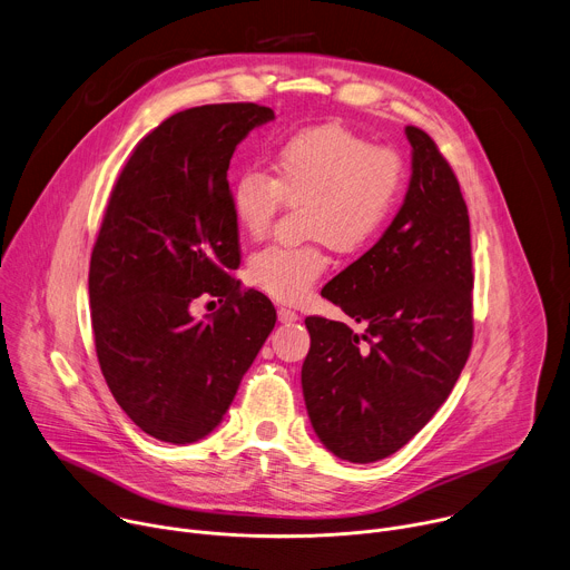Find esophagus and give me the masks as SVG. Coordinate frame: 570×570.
Segmentation results:
<instances>
[{"label": "esophagus", "mask_w": 570, "mask_h": 570, "mask_svg": "<svg viewBox=\"0 0 570 570\" xmlns=\"http://www.w3.org/2000/svg\"><path fill=\"white\" fill-rule=\"evenodd\" d=\"M277 317H279V322H284V324H291V322H297V320H299V315H297L293 308H286V306H279V308H277Z\"/></svg>", "instance_id": "obj_1"}]
</instances>
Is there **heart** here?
<instances>
[{
  "label": "heart",
  "instance_id": "1",
  "mask_svg": "<svg viewBox=\"0 0 570 570\" xmlns=\"http://www.w3.org/2000/svg\"><path fill=\"white\" fill-rule=\"evenodd\" d=\"M405 183L401 155L363 135L327 124L286 137L273 159V176L246 169L229 191L232 214L248 236H264L282 203H304L306 246H268L248 264L250 282L282 302H302L330 257L322 243L358 253L392 218Z\"/></svg>",
  "mask_w": 570,
  "mask_h": 570
}]
</instances>
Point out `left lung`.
Returning <instances> with one entry per match:
<instances>
[{"instance_id": "left-lung-1", "label": "left lung", "mask_w": 570, "mask_h": 570, "mask_svg": "<svg viewBox=\"0 0 570 570\" xmlns=\"http://www.w3.org/2000/svg\"><path fill=\"white\" fill-rule=\"evenodd\" d=\"M413 176L374 246L322 288L345 322L308 315L302 365L320 442L347 462H376L409 444L451 394L473 343L469 212L438 144L405 126Z\"/></svg>"}]
</instances>
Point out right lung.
I'll list each match as a JSON object with an SVG mask.
<instances>
[{"label":"right lung","mask_w":570,"mask_h":570,"mask_svg":"<svg viewBox=\"0 0 570 570\" xmlns=\"http://www.w3.org/2000/svg\"><path fill=\"white\" fill-rule=\"evenodd\" d=\"M275 119L257 104L176 112L132 150L90 262L95 347L121 411L150 438L191 444L227 413L275 327V306L240 291L227 169L246 135ZM200 294L224 306L188 313Z\"/></svg>","instance_id":"right-lung-1"}]
</instances>
